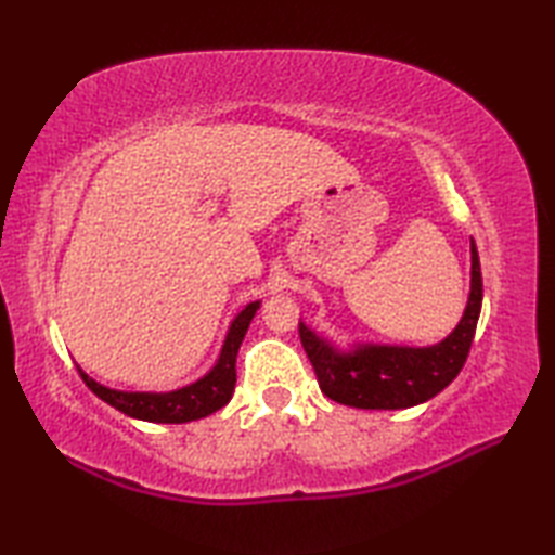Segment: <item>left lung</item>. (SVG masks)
<instances>
[{
	"mask_svg": "<svg viewBox=\"0 0 555 555\" xmlns=\"http://www.w3.org/2000/svg\"><path fill=\"white\" fill-rule=\"evenodd\" d=\"M481 269L473 241V286L463 320L441 344L429 348L356 346L336 350L328 340L298 324L300 344L308 352L322 393L340 405L362 410H403L441 393L463 370L473 348L481 312Z\"/></svg>",
	"mask_w": 555,
	"mask_h": 555,
	"instance_id": "1",
	"label": "left lung"
}]
</instances>
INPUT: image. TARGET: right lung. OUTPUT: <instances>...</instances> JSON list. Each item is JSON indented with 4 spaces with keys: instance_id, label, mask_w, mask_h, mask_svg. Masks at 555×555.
<instances>
[{
    "instance_id": "add662e5",
    "label": "right lung",
    "mask_w": 555,
    "mask_h": 555,
    "mask_svg": "<svg viewBox=\"0 0 555 555\" xmlns=\"http://www.w3.org/2000/svg\"><path fill=\"white\" fill-rule=\"evenodd\" d=\"M259 310V302L245 305V310L235 317L227 340H223L221 356L209 374L203 379L179 388V391L169 393H128V391H116V388H107L98 384L95 379L78 370L82 382L90 388L92 393L102 398L104 403H109L128 417L145 420V422H159V424H183L193 422L199 417H207L211 412L221 410L229 403L235 388V356H238V348L245 338L247 326H250L255 312Z\"/></svg>"
}]
</instances>
